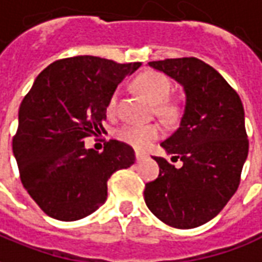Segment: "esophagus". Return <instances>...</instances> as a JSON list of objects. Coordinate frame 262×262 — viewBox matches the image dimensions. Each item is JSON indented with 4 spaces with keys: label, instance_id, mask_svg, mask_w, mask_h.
<instances>
[{
    "label": "esophagus",
    "instance_id": "obj_1",
    "mask_svg": "<svg viewBox=\"0 0 262 262\" xmlns=\"http://www.w3.org/2000/svg\"><path fill=\"white\" fill-rule=\"evenodd\" d=\"M143 158H146V154H143V152H139V151H136V161H137V162L143 160Z\"/></svg>",
    "mask_w": 262,
    "mask_h": 262
}]
</instances>
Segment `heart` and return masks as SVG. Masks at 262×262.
<instances>
[{
	"instance_id": "1",
	"label": "heart",
	"mask_w": 262,
	"mask_h": 262,
	"mask_svg": "<svg viewBox=\"0 0 262 262\" xmlns=\"http://www.w3.org/2000/svg\"><path fill=\"white\" fill-rule=\"evenodd\" d=\"M133 87L141 96H144L156 105V114L164 118L165 121H173L179 115V105L173 101H169L168 97L172 90V83L165 73L158 71H144L139 73L135 80ZM121 92L115 89L106 101V114L115 115L119 105ZM162 136V127L158 123H126L115 132V137L122 143L129 144L137 151H144Z\"/></svg>"
}]
</instances>
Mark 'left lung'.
Masks as SVG:
<instances>
[{
	"instance_id": "obj_1",
	"label": "left lung",
	"mask_w": 262,
	"mask_h": 262,
	"mask_svg": "<svg viewBox=\"0 0 262 262\" xmlns=\"http://www.w3.org/2000/svg\"><path fill=\"white\" fill-rule=\"evenodd\" d=\"M183 86L185 114L178 130L161 143L176 161L162 157L156 180L146 183L148 210L164 224L191 229L220 214L240 185L249 154L245 110L239 94L214 68L199 58L148 62Z\"/></svg>"
}]
</instances>
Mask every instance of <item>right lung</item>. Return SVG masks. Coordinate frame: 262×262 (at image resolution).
Returning a JSON list of instances; mask_svg holds the SVG:
<instances>
[{"mask_svg":"<svg viewBox=\"0 0 262 262\" xmlns=\"http://www.w3.org/2000/svg\"><path fill=\"white\" fill-rule=\"evenodd\" d=\"M140 62L79 55L52 62L19 108L12 139L19 178L36 204L55 220H82L105 203L106 182L135 162L129 144L110 140L104 151L84 148L104 133L106 101Z\"/></svg>","mask_w":262,"mask_h":262,"instance_id":"add662e5","label":"right lung"}]
</instances>
